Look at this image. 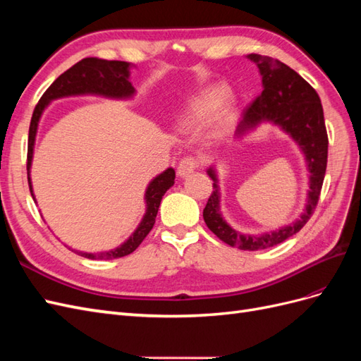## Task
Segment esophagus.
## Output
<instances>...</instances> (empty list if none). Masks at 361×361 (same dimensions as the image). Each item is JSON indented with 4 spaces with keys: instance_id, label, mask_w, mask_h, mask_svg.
Returning <instances> with one entry per match:
<instances>
[{
    "instance_id": "esophagus-1",
    "label": "esophagus",
    "mask_w": 361,
    "mask_h": 361,
    "mask_svg": "<svg viewBox=\"0 0 361 361\" xmlns=\"http://www.w3.org/2000/svg\"><path fill=\"white\" fill-rule=\"evenodd\" d=\"M199 167V161L197 158L194 157H185L183 159H180L179 166H178V174L180 178L188 176L190 173H192L195 169Z\"/></svg>"
}]
</instances>
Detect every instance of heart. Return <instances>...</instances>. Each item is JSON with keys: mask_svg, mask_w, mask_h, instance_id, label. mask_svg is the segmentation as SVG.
Returning <instances> with one entry per match:
<instances>
[{"mask_svg": "<svg viewBox=\"0 0 361 361\" xmlns=\"http://www.w3.org/2000/svg\"><path fill=\"white\" fill-rule=\"evenodd\" d=\"M227 97V89L224 85H211L200 92L199 94L192 96L187 111L183 114V125L185 126H199L209 123L211 120L215 118L218 110H220L223 102ZM226 117L223 113L221 118Z\"/></svg>", "mask_w": 361, "mask_h": 361, "instance_id": "b5f03b06", "label": "heart"}]
</instances>
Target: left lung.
<instances>
[{"mask_svg":"<svg viewBox=\"0 0 361 361\" xmlns=\"http://www.w3.org/2000/svg\"><path fill=\"white\" fill-rule=\"evenodd\" d=\"M248 59L257 64L264 90L245 108L241 122L236 128V135L241 137L264 122L276 123L297 141L304 152L310 171L307 204L297 221L264 235H241L223 220L216 174L212 169L207 170V174L214 180V191L203 209L206 226L231 247L255 251L286 241L288 238L298 233L310 220L324 183L326 157H329V135H326L319 96L302 76L280 60L262 57L257 54H250Z\"/></svg>","mask_w":361,"mask_h":361,"instance_id":"8db88e82","label":"left lung"}]
</instances>
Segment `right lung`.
<instances>
[{
	"label": "right lung",
	"instance_id": "1",
	"mask_svg": "<svg viewBox=\"0 0 361 361\" xmlns=\"http://www.w3.org/2000/svg\"><path fill=\"white\" fill-rule=\"evenodd\" d=\"M129 63L117 61V60H104L97 57H87L78 61L71 69L61 73L59 78L54 81L48 90L42 94L40 101L37 102L35 111H32L30 130H28V152H27V174L30 192L35 199L31 188L30 179V167L32 159V149H35V138L37 133L39 118L45 110V106L57 97L72 96V94H102L108 97H129L134 94V87L129 82ZM176 173L173 169H167L159 176L149 183L146 190V204L147 209L143 216V221L140 223L137 231L133 233L126 243L111 251L105 253H82V251H75L76 255L84 256L87 259H101L111 260L118 259L133 253V251L143 243V239L149 235L152 227L155 224V218L158 214V207L161 204L162 195L174 183Z\"/></svg>",
	"mask_w": 361,
	"mask_h": 361
}]
</instances>
